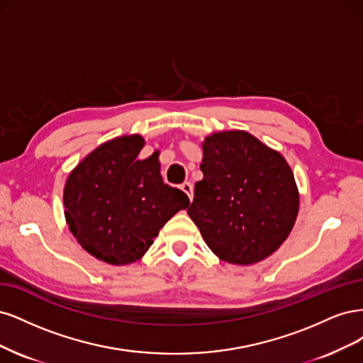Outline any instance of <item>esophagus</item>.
<instances>
[{"label":"esophagus","mask_w":363,"mask_h":363,"mask_svg":"<svg viewBox=\"0 0 363 363\" xmlns=\"http://www.w3.org/2000/svg\"><path fill=\"white\" fill-rule=\"evenodd\" d=\"M181 190L189 196V199L190 201H193V185H191V182H184V184H181Z\"/></svg>","instance_id":"1"}]
</instances>
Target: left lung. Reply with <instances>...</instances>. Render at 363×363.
<instances>
[{
    "instance_id": "obj_1",
    "label": "left lung",
    "mask_w": 363,
    "mask_h": 363,
    "mask_svg": "<svg viewBox=\"0 0 363 363\" xmlns=\"http://www.w3.org/2000/svg\"><path fill=\"white\" fill-rule=\"evenodd\" d=\"M189 216L221 261L250 265L273 255L298 214V190L286 160L245 131L205 138Z\"/></svg>"
}]
</instances>
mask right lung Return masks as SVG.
Listing matches in <instances>:
<instances>
[{
  "instance_id": "1",
  "label": "right lung",
  "mask_w": 363,
  "mask_h": 363,
  "mask_svg": "<svg viewBox=\"0 0 363 363\" xmlns=\"http://www.w3.org/2000/svg\"><path fill=\"white\" fill-rule=\"evenodd\" d=\"M142 135L102 143L67 177L63 203L69 230L86 252L126 265L147 252L160 229L190 205L184 191L162 182L158 152L138 160Z\"/></svg>"
}]
</instances>
